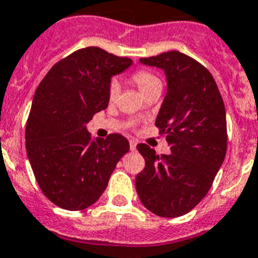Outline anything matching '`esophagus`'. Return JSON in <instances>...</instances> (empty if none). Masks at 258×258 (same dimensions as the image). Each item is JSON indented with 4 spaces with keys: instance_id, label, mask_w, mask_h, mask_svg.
Returning <instances> with one entry per match:
<instances>
[{
    "instance_id": "esophagus-1",
    "label": "esophagus",
    "mask_w": 258,
    "mask_h": 258,
    "mask_svg": "<svg viewBox=\"0 0 258 258\" xmlns=\"http://www.w3.org/2000/svg\"><path fill=\"white\" fill-rule=\"evenodd\" d=\"M136 145H138V142L134 140V139H131V140H130V148H131V151H135Z\"/></svg>"
}]
</instances>
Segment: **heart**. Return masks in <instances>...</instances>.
I'll return each mask as SVG.
<instances>
[{
    "mask_svg": "<svg viewBox=\"0 0 258 258\" xmlns=\"http://www.w3.org/2000/svg\"><path fill=\"white\" fill-rule=\"evenodd\" d=\"M131 80L144 96L149 95L151 92L156 91V89H161V86H162L161 80L154 74L145 70L136 71L135 74H132ZM118 92H119V84L116 80H113L110 83V87H109V100L110 101L115 100Z\"/></svg>",
    "mask_w": 258,
    "mask_h": 258,
    "instance_id": "heart-1",
    "label": "heart"
}]
</instances>
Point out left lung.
I'll return each instance as SVG.
<instances>
[{
  "instance_id": "1",
  "label": "left lung",
  "mask_w": 258,
  "mask_h": 258,
  "mask_svg": "<svg viewBox=\"0 0 258 258\" xmlns=\"http://www.w3.org/2000/svg\"><path fill=\"white\" fill-rule=\"evenodd\" d=\"M140 62L166 75L167 92L156 126L171 153L157 154L147 144L136 147L145 160L136 175V191L156 216L180 217L205 197L222 166L227 149L225 104L212 74L180 51Z\"/></svg>"
}]
</instances>
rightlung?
Segmentation results:
<instances>
[{"label":"right lung","instance_id":"1","mask_svg":"<svg viewBox=\"0 0 258 258\" xmlns=\"http://www.w3.org/2000/svg\"><path fill=\"white\" fill-rule=\"evenodd\" d=\"M131 64L130 58L88 46L57 62L36 89L26 126L27 156L42 194L62 209L95 204L130 151L124 136L93 140L86 124L107 107L111 76Z\"/></svg>","mask_w":258,"mask_h":258}]
</instances>
